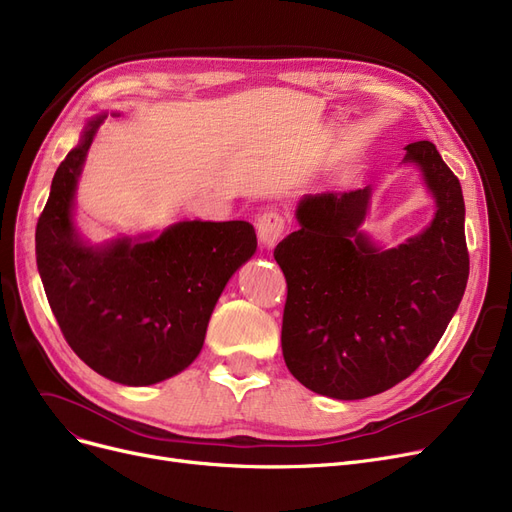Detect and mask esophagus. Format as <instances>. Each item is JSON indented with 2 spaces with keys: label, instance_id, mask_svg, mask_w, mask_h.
Masks as SVG:
<instances>
[{
  "label": "esophagus",
  "instance_id": "1",
  "mask_svg": "<svg viewBox=\"0 0 512 512\" xmlns=\"http://www.w3.org/2000/svg\"><path fill=\"white\" fill-rule=\"evenodd\" d=\"M284 217L276 211H268L263 213L259 219H257V236L261 240L263 247L272 249L274 244L282 238L284 234Z\"/></svg>",
  "mask_w": 512,
  "mask_h": 512
}]
</instances>
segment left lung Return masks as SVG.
I'll use <instances>...</instances> for the list:
<instances>
[{"mask_svg": "<svg viewBox=\"0 0 512 512\" xmlns=\"http://www.w3.org/2000/svg\"><path fill=\"white\" fill-rule=\"evenodd\" d=\"M435 198L431 226L395 249L360 232L372 188L305 194L299 230L274 249L286 278L282 355L307 389L335 399L383 393L427 360L469 280L464 198L431 142L406 146Z\"/></svg>", "mask_w": 512, "mask_h": 512, "instance_id": "left-lung-1", "label": "left lung"}]
</instances>
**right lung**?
<instances>
[{"instance_id":"right-lung-1","label":"right lung","mask_w":512,"mask_h":512,"mask_svg":"<svg viewBox=\"0 0 512 512\" xmlns=\"http://www.w3.org/2000/svg\"><path fill=\"white\" fill-rule=\"evenodd\" d=\"M104 115L92 119L54 173L35 230L37 270L66 343L106 379L144 387L186 370L213 307L257 249L249 221H180L157 238L81 240L73 198Z\"/></svg>"}]
</instances>
